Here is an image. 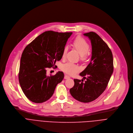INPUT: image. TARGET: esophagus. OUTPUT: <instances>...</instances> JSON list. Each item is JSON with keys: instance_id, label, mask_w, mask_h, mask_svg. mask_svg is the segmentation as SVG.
<instances>
[{"instance_id": "obj_1", "label": "esophagus", "mask_w": 133, "mask_h": 133, "mask_svg": "<svg viewBox=\"0 0 133 133\" xmlns=\"http://www.w3.org/2000/svg\"><path fill=\"white\" fill-rule=\"evenodd\" d=\"M70 77L69 76H68V75H64V79H68V78H69Z\"/></svg>"}]
</instances>
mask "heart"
I'll return each instance as SVG.
<instances>
[{
	"mask_svg": "<svg viewBox=\"0 0 133 133\" xmlns=\"http://www.w3.org/2000/svg\"><path fill=\"white\" fill-rule=\"evenodd\" d=\"M72 45L73 47L77 51L79 56H81V59L82 60L85 59L89 50V45L88 42L83 38L77 37L73 41ZM68 50V47L67 46H64L62 54V59L65 58ZM61 69L63 72L70 75L75 74L79 70V68L78 66L70 62L62 64Z\"/></svg>",
	"mask_w": 133,
	"mask_h": 133,
	"instance_id": "1",
	"label": "heart"
}]
</instances>
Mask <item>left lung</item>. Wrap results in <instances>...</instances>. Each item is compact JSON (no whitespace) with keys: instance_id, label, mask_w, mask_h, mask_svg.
I'll return each mask as SVG.
<instances>
[{"instance_id":"obj_1","label":"left lung","mask_w":133,"mask_h":133,"mask_svg":"<svg viewBox=\"0 0 133 133\" xmlns=\"http://www.w3.org/2000/svg\"><path fill=\"white\" fill-rule=\"evenodd\" d=\"M83 35L91 41V59L87 67L79 73L83 77L82 80L74 79V85L70 93L75 99L89 103L98 98L107 88L113 72V58L111 50L98 35L90 32ZM84 79L86 80L83 82Z\"/></svg>"}]
</instances>
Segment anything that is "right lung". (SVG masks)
Returning <instances> with one entry per match:
<instances>
[{"instance_id":"right-lung-1","label":"right lung","mask_w":133,"mask_h":133,"mask_svg":"<svg viewBox=\"0 0 133 133\" xmlns=\"http://www.w3.org/2000/svg\"><path fill=\"white\" fill-rule=\"evenodd\" d=\"M72 32L45 31L24 49L20 64L19 81L29 100L41 103L48 100L64 78L62 72L46 75V69L54 66L62 58V51Z\"/></svg>"}]
</instances>
